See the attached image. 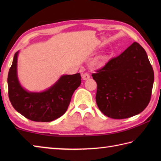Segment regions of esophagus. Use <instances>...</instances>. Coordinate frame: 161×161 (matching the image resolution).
<instances>
[{
    "label": "esophagus",
    "instance_id": "1",
    "mask_svg": "<svg viewBox=\"0 0 161 161\" xmlns=\"http://www.w3.org/2000/svg\"><path fill=\"white\" fill-rule=\"evenodd\" d=\"M81 78L83 80H87L88 79L90 78V75L88 73H84L81 75Z\"/></svg>",
    "mask_w": 161,
    "mask_h": 161
}]
</instances>
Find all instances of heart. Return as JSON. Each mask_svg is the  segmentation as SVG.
Returning <instances> with one entry per match:
<instances>
[{
    "label": "heart",
    "mask_w": 161,
    "mask_h": 161,
    "mask_svg": "<svg viewBox=\"0 0 161 161\" xmlns=\"http://www.w3.org/2000/svg\"><path fill=\"white\" fill-rule=\"evenodd\" d=\"M106 56L103 55V56H101L100 58H99L98 59H97L96 61H95V62L93 63V66L95 67H100L101 66L102 64H104V62L105 61L106 59Z\"/></svg>",
    "instance_id": "b5f03b06"
}]
</instances>
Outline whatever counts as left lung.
I'll return each instance as SVG.
<instances>
[{
	"label": "left lung",
	"instance_id": "1",
	"mask_svg": "<svg viewBox=\"0 0 161 161\" xmlns=\"http://www.w3.org/2000/svg\"><path fill=\"white\" fill-rule=\"evenodd\" d=\"M92 77L97 85V107L107 117H132L149 104L154 74L147 54L138 43H133Z\"/></svg>",
	"mask_w": 161,
	"mask_h": 161
}]
</instances>
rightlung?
Returning a JSON list of instances; mask_svg holds the SVG:
<instances>
[{"mask_svg": "<svg viewBox=\"0 0 161 161\" xmlns=\"http://www.w3.org/2000/svg\"><path fill=\"white\" fill-rule=\"evenodd\" d=\"M19 51L14 56L8 77V95L12 107L30 120L50 122L67 111L74 91L80 86V73L63 75L45 91L32 92L24 88L18 78L17 60Z\"/></svg>", "mask_w": 161, "mask_h": 161, "instance_id": "obj_1", "label": "right lung"}]
</instances>
